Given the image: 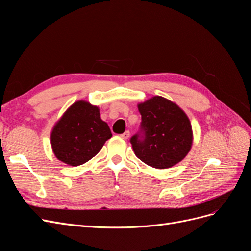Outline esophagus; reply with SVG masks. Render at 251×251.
Here are the masks:
<instances>
[{"label":"esophagus","mask_w":251,"mask_h":251,"mask_svg":"<svg viewBox=\"0 0 251 251\" xmlns=\"http://www.w3.org/2000/svg\"><path fill=\"white\" fill-rule=\"evenodd\" d=\"M120 137L123 138V139H127L128 137H130V132H128V131H126L124 134H121V135H120Z\"/></svg>","instance_id":"34e87169"}]
</instances>
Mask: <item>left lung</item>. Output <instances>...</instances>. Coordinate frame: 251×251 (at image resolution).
Instances as JSON below:
<instances>
[{"label":"left lung","instance_id":"obj_1","mask_svg":"<svg viewBox=\"0 0 251 251\" xmlns=\"http://www.w3.org/2000/svg\"><path fill=\"white\" fill-rule=\"evenodd\" d=\"M140 132L131 138L135 155L155 169H170L183 160L193 144L192 125L184 111L161 96L138 104Z\"/></svg>","mask_w":251,"mask_h":251}]
</instances>
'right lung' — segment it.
<instances>
[{
	"label": "right lung",
	"instance_id": "right-lung-1",
	"mask_svg": "<svg viewBox=\"0 0 251 251\" xmlns=\"http://www.w3.org/2000/svg\"><path fill=\"white\" fill-rule=\"evenodd\" d=\"M111 137L110 127L101 120L98 107L79 100L55 124L51 132V146L58 160L77 166L98 154Z\"/></svg>",
	"mask_w": 251,
	"mask_h": 251
}]
</instances>
